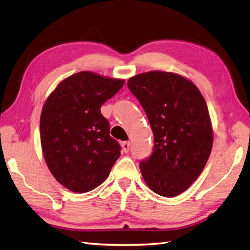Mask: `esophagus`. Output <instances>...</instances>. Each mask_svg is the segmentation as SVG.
I'll return each mask as SVG.
<instances>
[{
  "instance_id": "1",
  "label": "esophagus",
  "mask_w": 250,
  "mask_h": 250,
  "mask_svg": "<svg viewBox=\"0 0 250 250\" xmlns=\"http://www.w3.org/2000/svg\"><path fill=\"white\" fill-rule=\"evenodd\" d=\"M121 147H122V150H124L125 152H129V150H130V142H122Z\"/></svg>"
}]
</instances>
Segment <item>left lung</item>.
I'll return each instance as SVG.
<instances>
[{"instance_id": "8db88e82", "label": "left lung", "mask_w": 250, "mask_h": 250, "mask_svg": "<svg viewBox=\"0 0 250 250\" xmlns=\"http://www.w3.org/2000/svg\"><path fill=\"white\" fill-rule=\"evenodd\" d=\"M153 133L151 156L140 168L153 192L173 198L200 176L213 147L208 108L195 84L178 74L152 71L128 81Z\"/></svg>"}]
</instances>
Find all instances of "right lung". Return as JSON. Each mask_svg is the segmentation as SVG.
<instances>
[{"label": "right lung", "instance_id": "1", "mask_svg": "<svg viewBox=\"0 0 250 250\" xmlns=\"http://www.w3.org/2000/svg\"><path fill=\"white\" fill-rule=\"evenodd\" d=\"M124 83L83 71L62 81L46 100L40 124L42 150L54 177L73 192L97 188L120 156L101 106Z\"/></svg>", "mask_w": 250, "mask_h": 250}]
</instances>
